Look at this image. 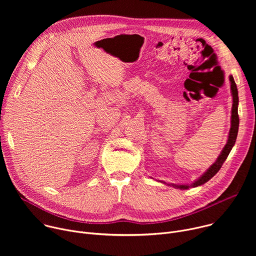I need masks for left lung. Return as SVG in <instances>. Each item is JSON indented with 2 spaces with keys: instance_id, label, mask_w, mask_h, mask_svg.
I'll list each match as a JSON object with an SVG mask.
<instances>
[{
  "instance_id": "obj_1",
  "label": "left lung",
  "mask_w": 256,
  "mask_h": 256,
  "mask_svg": "<svg viewBox=\"0 0 256 256\" xmlns=\"http://www.w3.org/2000/svg\"><path fill=\"white\" fill-rule=\"evenodd\" d=\"M230 82H231V90H232V96H233V106H232V116H231V128L229 132V138L226 146L224 147L221 155L218 157L216 161L208 169V171L196 181H194V184L190 186L192 188L200 186L204 184H206V181H208L212 177H214L216 172L221 169L223 163L226 161L229 153L231 152L233 146L235 144L236 138H237V134H238V128H239V116H238V90L236 83L234 81V78L230 76ZM175 188H178L180 190H188L190 186H174Z\"/></svg>"
}]
</instances>
